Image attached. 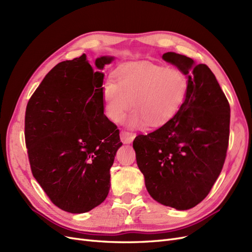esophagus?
<instances>
[{"label":"esophagus","instance_id":"34e87169","mask_svg":"<svg viewBox=\"0 0 252 252\" xmlns=\"http://www.w3.org/2000/svg\"><path fill=\"white\" fill-rule=\"evenodd\" d=\"M134 138H135V134L129 133V132L126 131V129H123V131L120 132V139L125 144L131 143L134 140Z\"/></svg>","mask_w":252,"mask_h":252}]
</instances>
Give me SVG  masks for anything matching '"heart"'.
<instances>
[{
	"instance_id": "1",
	"label": "heart",
	"mask_w": 252,
	"mask_h": 252,
	"mask_svg": "<svg viewBox=\"0 0 252 252\" xmlns=\"http://www.w3.org/2000/svg\"><path fill=\"white\" fill-rule=\"evenodd\" d=\"M116 83L105 80L101 88L103 112L114 124L124 119L131 103L126 124L139 127L165 124L179 111L188 93V79L174 67H162L150 62H134L115 72Z\"/></svg>"
}]
</instances>
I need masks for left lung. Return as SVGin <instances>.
Masks as SVG:
<instances>
[{
	"mask_svg": "<svg viewBox=\"0 0 252 252\" xmlns=\"http://www.w3.org/2000/svg\"><path fill=\"white\" fill-rule=\"evenodd\" d=\"M162 59L188 78L176 114L156 131L135 138L137 165L151 197L186 210L204 200L220 175L229 140L230 107L206 64L175 52Z\"/></svg>",
	"mask_w": 252,
	"mask_h": 252,
	"instance_id": "obj_1",
	"label": "left lung"
}]
</instances>
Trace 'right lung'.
I'll return each mask as SVG.
<instances>
[{
	"label": "right lung",
	"instance_id": "right-lung-1",
	"mask_svg": "<svg viewBox=\"0 0 252 252\" xmlns=\"http://www.w3.org/2000/svg\"><path fill=\"white\" fill-rule=\"evenodd\" d=\"M94 71L87 55L62 62L48 73L26 108L25 138L33 177L53 204L71 214L90 212L107 198L110 168L120 142L103 114L105 64Z\"/></svg>",
	"mask_w": 252,
	"mask_h": 252
}]
</instances>
